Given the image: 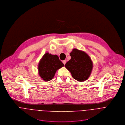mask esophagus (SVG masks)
<instances>
[{
	"instance_id": "obj_1",
	"label": "esophagus",
	"mask_w": 125,
	"mask_h": 125,
	"mask_svg": "<svg viewBox=\"0 0 125 125\" xmlns=\"http://www.w3.org/2000/svg\"><path fill=\"white\" fill-rule=\"evenodd\" d=\"M62 62L63 63V64L65 65V63H66V60H64V61H62Z\"/></svg>"
}]
</instances>
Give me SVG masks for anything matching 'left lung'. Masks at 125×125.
<instances>
[{
  "mask_svg": "<svg viewBox=\"0 0 125 125\" xmlns=\"http://www.w3.org/2000/svg\"><path fill=\"white\" fill-rule=\"evenodd\" d=\"M71 59L65 66L71 72L73 78L82 82L90 76L93 67L92 62L88 54L85 52L74 49L70 54Z\"/></svg>",
  "mask_w": 125,
  "mask_h": 125,
  "instance_id": "obj_1",
  "label": "left lung"
}]
</instances>
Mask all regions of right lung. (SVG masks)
<instances>
[{
    "label": "right lung",
    "mask_w": 125,
    "mask_h": 125,
    "mask_svg": "<svg viewBox=\"0 0 125 125\" xmlns=\"http://www.w3.org/2000/svg\"><path fill=\"white\" fill-rule=\"evenodd\" d=\"M63 66V63L57 55L46 53L39 63V74L44 81H49L53 78L56 71Z\"/></svg>",
    "instance_id": "right-lung-1"
}]
</instances>
